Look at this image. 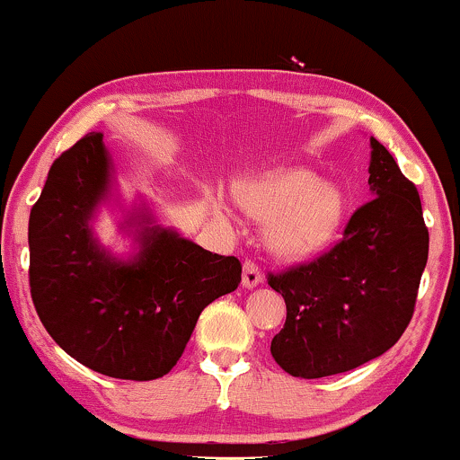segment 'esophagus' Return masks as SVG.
<instances>
[{
	"label": "esophagus",
	"instance_id": "34e87169",
	"mask_svg": "<svg viewBox=\"0 0 460 460\" xmlns=\"http://www.w3.org/2000/svg\"><path fill=\"white\" fill-rule=\"evenodd\" d=\"M263 281V274L260 268H257V263L252 261H244V274H242V285L248 289L257 288Z\"/></svg>",
	"mask_w": 460,
	"mask_h": 460
}]
</instances>
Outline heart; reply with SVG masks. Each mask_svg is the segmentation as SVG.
I'll use <instances>...</instances> for the list:
<instances>
[{"label":"heart","mask_w":460,"mask_h":460,"mask_svg":"<svg viewBox=\"0 0 460 460\" xmlns=\"http://www.w3.org/2000/svg\"><path fill=\"white\" fill-rule=\"evenodd\" d=\"M235 200L248 216L268 220L266 244L281 260H305L340 234L346 194L309 168H277L235 186Z\"/></svg>","instance_id":"1"}]
</instances>
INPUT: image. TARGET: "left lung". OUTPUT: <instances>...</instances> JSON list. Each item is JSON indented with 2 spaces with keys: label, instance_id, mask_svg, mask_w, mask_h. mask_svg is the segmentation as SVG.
<instances>
[{
  "label": "left lung",
  "instance_id": "left-lung-1",
  "mask_svg": "<svg viewBox=\"0 0 460 460\" xmlns=\"http://www.w3.org/2000/svg\"><path fill=\"white\" fill-rule=\"evenodd\" d=\"M369 199L344 240L307 266L270 274L288 318L270 344L274 361L300 378L348 372L387 352L413 315L429 260L417 188L394 155L369 138Z\"/></svg>",
  "mask_w": 460,
  "mask_h": 460
}]
</instances>
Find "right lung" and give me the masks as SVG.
Returning <instances> with one entry per match:
<instances>
[{
    "mask_svg": "<svg viewBox=\"0 0 460 460\" xmlns=\"http://www.w3.org/2000/svg\"><path fill=\"white\" fill-rule=\"evenodd\" d=\"M103 208H120V197L103 134L93 131L58 157L31 208V300L82 366L153 381L175 367L200 311L237 289L242 263L160 225L145 200L119 223L134 251L114 255L94 234Z\"/></svg>",
    "mask_w": 460,
    "mask_h": 460,
    "instance_id": "add662e5",
    "label": "right lung"
}]
</instances>
